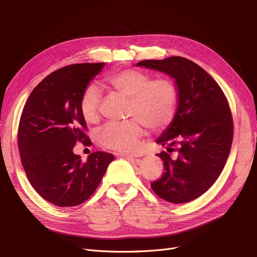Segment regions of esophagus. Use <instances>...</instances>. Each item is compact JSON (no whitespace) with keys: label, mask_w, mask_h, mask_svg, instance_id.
<instances>
[{"label":"esophagus","mask_w":257,"mask_h":257,"mask_svg":"<svg viewBox=\"0 0 257 257\" xmlns=\"http://www.w3.org/2000/svg\"><path fill=\"white\" fill-rule=\"evenodd\" d=\"M118 156L126 159H137L142 157V154H118Z\"/></svg>","instance_id":"34e87169"}]
</instances>
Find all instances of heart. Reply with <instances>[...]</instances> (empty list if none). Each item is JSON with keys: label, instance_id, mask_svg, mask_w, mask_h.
<instances>
[{"label": "heart", "instance_id": "heart-1", "mask_svg": "<svg viewBox=\"0 0 257 257\" xmlns=\"http://www.w3.org/2000/svg\"><path fill=\"white\" fill-rule=\"evenodd\" d=\"M102 85L110 92L127 98L126 116L132 117L122 122H108L98 132L102 146L131 151L143 136V125L158 131L166 128L174 119L178 92L173 81L166 78L151 79V76L137 69L113 72L102 79ZM100 91L96 85L88 84L80 97V112L87 122L99 118Z\"/></svg>", "mask_w": 257, "mask_h": 257}]
</instances>
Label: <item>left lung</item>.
Returning <instances> with one entry per match:
<instances>
[{
	"instance_id": "left-lung-1",
	"label": "left lung",
	"mask_w": 257,
	"mask_h": 257,
	"mask_svg": "<svg viewBox=\"0 0 257 257\" xmlns=\"http://www.w3.org/2000/svg\"><path fill=\"white\" fill-rule=\"evenodd\" d=\"M137 66L157 70L175 79L178 106L175 117L157 144L164 173L151 183L153 191L172 203H185L204 194L220 176L233 140V119L224 93L201 66L183 57L143 60Z\"/></svg>"
}]
</instances>
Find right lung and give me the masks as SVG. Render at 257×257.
<instances>
[{
  "label": "right lung",
  "mask_w": 257,
  "mask_h": 257,
  "mask_svg": "<svg viewBox=\"0 0 257 257\" xmlns=\"http://www.w3.org/2000/svg\"><path fill=\"white\" fill-rule=\"evenodd\" d=\"M104 63H77L57 70L37 85L22 111L18 129L20 157L28 181L43 199L57 206L88 200L114 156L92 153L87 162L73 153L76 142L92 143L80 112L84 88Z\"/></svg>",
  "instance_id": "1"
}]
</instances>
